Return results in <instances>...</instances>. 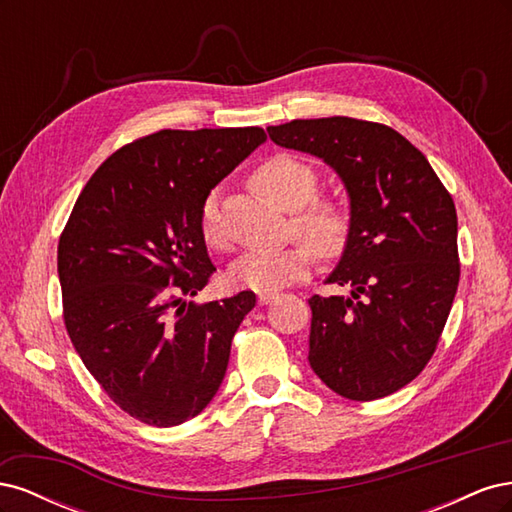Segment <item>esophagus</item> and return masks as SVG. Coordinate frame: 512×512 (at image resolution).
Masks as SVG:
<instances>
[{
	"mask_svg": "<svg viewBox=\"0 0 512 512\" xmlns=\"http://www.w3.org/2000/svg\"><path fill=\"white\" fill-rule=\"evenodd\" d=\"M277 297L275 294H258V303L260 305H269V303H273Z\"/></svg>",
	"mask_w": 512,
	"mask_h": 512,
	"instance_id": "esophagus-1",
	"label": "esophagus"
}]
</instances>
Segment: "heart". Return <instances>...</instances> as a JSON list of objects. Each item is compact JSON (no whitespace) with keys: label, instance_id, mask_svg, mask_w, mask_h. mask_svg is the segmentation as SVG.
Returning a JSON list of instances; mask_svg holds the SVG:
<instances>
[{"label":"heart","instance_id":"b5f03b06","mask_svg":"<svg viewBox=\"0 0 512 512\" xmlns=\"http://www.w3.org/2000/svg\"><path fill=\"white\" fill-rule=\"evenodd\" d=\"M252 183L271 203L292 211L294 232L312 245L316 254L335 258L346 250L352 230L350 213L331 200H314L318 194V177L305 162L280 153L254 170ZM200 232L211 245L222 241L215 194H209L200 207ZM309 269H312V250L303 243H292L277 250L243 252L232 262L230 280L239 288L277 294L303 280Z\"/></svg>","mask_w":512,"mask_h":512}]
</instances>
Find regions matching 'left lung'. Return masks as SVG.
Wrapping results in <instances>:
<instances>
[{
  "mask_svg": "<svg viewBox=\"0 0 512 512\" xmlns=\"http://www.w3.org/2000/svg\"><path fill=\"white\" fill-rule=\"evenodd\" d=\"M267 132L331 166L350 200V239L327 277L350 292L307 301L309 365L346 399L391 395L421 374L453 307V198L423 153L382 123L294 119Z\"/></svg>",
  "mask_w": 512,
  "mask_h": 512,
  "instance_id": "8db88e82",
  "label": "left lung"
}]
</instances>
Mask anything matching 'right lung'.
<instances>
[{
  "instance_id": "obj_1",
  "label": "right lung",
  "mask_w": 512,
  "mask_h": 512,
  "mask_svg": "<svg viewBox=\"0 0 512 512\" xmlns=\"http://www.w3.org/2000/svg\"><path fill=\"white\" fill-rule=\"evenodd\" d=\"M267 141L260 128L160 130L121 147L83 188L57 273L72 344L106 395L147 425L203 412L256 294L188 303L215 271L200 232L209 192Z\"/></svg>"
}]
</instances>
